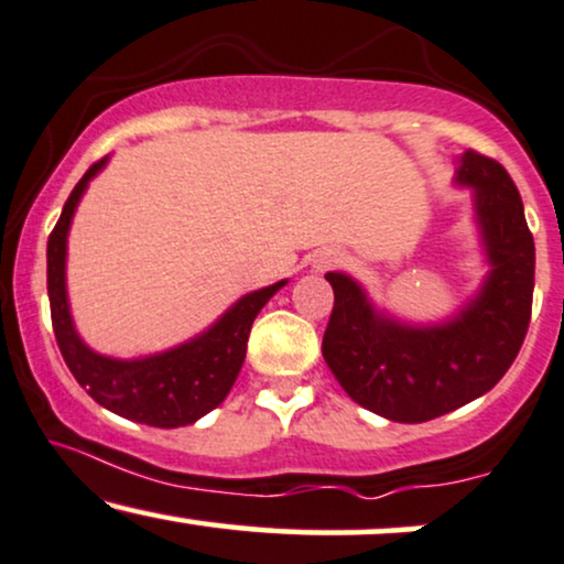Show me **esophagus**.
Wrapping results in <instances>:
<instances>
[{"mask_svg":"<svg viewBox=\"0 0 564 564\" xmlns=\"http://www.w3.org/2000/svg\"><path fill=\"white\" fill-rule=\"evenodd\" d=\"M338 262H341V254H338V252H321L315 257V270L336 268Z\"/></svg>","mask_w":564,"mask_h":564,"instance_id":"1","label":"esophagus"}]
</instances>
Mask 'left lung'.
Listing matches in <instances>:
<instances>
[{
	"instance_id": "left-lung-1",
	"label": "left lung",
	"mask_w": 564,
	"mask_h": 564,
	"mask_svg": "<svg viewBox=\"0 0 564 564\" xmlns=\"http://www.w3.org/2000/svg\"><path fill=\"white\" fill-rule=\"evenodd\" d=\"M454 181L473 188L491 264L457 315L436 325L402 323L372 307L351 275L325 273L334 286L325 362L357 404L393 423H425L491 391L531 323L535 247L518 186L497 160L473 149L459 158Z\"/></svg>"
}]
</instances>
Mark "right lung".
<instances>
[{
	"label": "right lung",
	"instance_id": "right-lung-1",
	"mask_svg": "<svg viewBox=\"0 0 564 564\" xmlns=\"http://www.w3.org/2000/svg\"><path fill=\"white\" fill-rule=\"evenodd\" d=\"M105 165L107 158L94 162L76 183L46 243V291H50L54 338L80 389H86L88 397L105 410L154 429L192 425L228 397L247 357L249 330L257 312L278 289L286 286V281L241 296L205 334L160 355L115 359L88 349L73 325L70 304H67V230L88 181Z\"/></svg>",
	"mask_w": 564,
	"mask_h": 564
}]
</instances>
